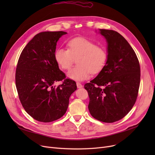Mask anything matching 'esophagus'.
I'll return each instance as SVG.
<instances>
[{"label":"esophagus","mask_w":155,"mask_h":155,"mask_svg":"<svg viewBox=\"0 0 155 155\" xmlns=\"http://www.w3.org/2000/svg\"><path fill=\"white\" fill-rule=\"evenodd\" d=\"M77 88H82V87H83V85L81 84L80 83H79V82H77Z\"/></svg>","instance_id":"1"}]
</instances>
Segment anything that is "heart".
<instances>
[{
	"label": "heart",
	"mask_w": 155,
	"mask_h": 155,
	"mask_svg": "<svg viewBox=\"0 0 155 155\" xmlns=\"http://www.w3.org/2000/svg\"><path fill=\"white\" fill-rule=\"evenodd\" d=\"M68 49L57 48L54 58L60 68L68 70L77 58L78 65L67 73L68 78L77 80H87L91 73H99L107 63L108 54L105 49L86 38H75L67 43Z\"/></svg>",
	"instance_id": "b5f03b06"
}]
</instances>
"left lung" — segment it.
I'll return each instance as SVG.
<instances>
[{
  "mask_svg": "<svg viewBox=\"0 0 155 155\" xmlns=\"http://www.w3.org/2000/svg\"><path fill=\"white\" fill-rule=\"evenodd\" d=\"M106 39L108 58L104 68L85 84L88 110L95 119L111 123L123 119L134 105L140 84V66L126 39L113 30L99 29Z\"/></svg>",
  "mask_w": 155,
  "mask_h": 155,
  "instance_id": "left-lung-1",
  "label": "left lung"
}]
</instances>
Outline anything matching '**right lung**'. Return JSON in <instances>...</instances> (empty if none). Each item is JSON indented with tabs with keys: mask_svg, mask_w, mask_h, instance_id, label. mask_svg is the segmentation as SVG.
<instances>
[{
	"mask_svg": "<svg viewBox=\"0 0 155 155\" xmlns=\"http://www.w3.org/2000/svg\"><path fill=\"white\" fill-rule=\"evenodd\" d=\"M67 32H41L34 36L20 55L15 85L26 112L36 120L50 123L66 112L70 97L77 90L75 81L65 78L54 58L56 43ZM64 80L61 85L54 84Z\"/></svg>",
	"mask_w": 155,
	"mask_h": 155,
	"instance_id": "right-lung-1",
	"label": "right lung"
}]
</instances>
